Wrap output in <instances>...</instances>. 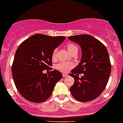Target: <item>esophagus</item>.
I'll return each instance as SVG.
<instances>
[{
	"label": "esophagus",
	"instance_id": "34e87169",
	"mask_svg": "<svg viewBox=\"0 0 123 123\" xmlns=\"http://www.w3.org/2000/svg\"><path fill=\"white\" fill-rule=\"evenodd\" d=\"M67 76H68V74H63V77H67Z\"/></svg>",
	"mask_w": 123,
	"mask_h": 123
}]
</instances>
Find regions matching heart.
Here are the masks:
<instances>
[{
  "label": "heart",
  "mask_w": 123,
  "mask_h": 123,
  "mask_svg": "<svg viewBox=\"0 0 123 123\" xmlns=\"http://www.w3.org/2000/svg\"><path fill=\"white\" fill-rule=\"evenodd\" d=\"M66 48H67L68 50L69 51V52L71 54H73V52L76 51H78V48H77V46L74 43H69L66 44ZM58 49L57 48L54 49V50L52 52L51 57L52 59L53 60H55L57 58V54ZM73 64L72 63L69 62H61L57 64L55 66L56 69L57 70L60 71L62 72V73H66L70 69H71L73 67Z\"/></svg>",
  "instance_id": "heart-1"
}]
</instances>
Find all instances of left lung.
I'll use <instances>...</instances> for the list:
<instances>
[{"mask_svg":"<svg viewBox=\"0 0 123 123\" xmlns=\"http://www.w3.org/2000/svg\"><path fill=\"white\" fill-rule=\"evenodd\" d=\"M68 38L79 44L82 50L80 63L69 74L74 79L71 93L80 102L95 99L105 88L110 77L111 66L107 49L90 35H78ZM81 74L82 76L79 78Z\"/></svg>","mask_w":123,"mask_h":123,"instance_id":"8db88e82","label":"left lung"}]
</instances>
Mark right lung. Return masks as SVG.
<instances>
[{
    "mask_svg": "<svg viewBox=\"0 0 123 123\" xmlns=\"http://www.w3.org/2000/svg\"><path fill=\"white\" fill-rule=\"evenodd\" d=\"M66 38L35 34L24 41L15 53L12 71L17 90L25 99L40 103L51 96L57 82L62 78L58 71L51 70L52 52Z\"/></svg>",
    "mask_w": 123,
    "mask_h": 123,
    "instance_id": "1",
    "label": "right lung"
}]
</instances>
